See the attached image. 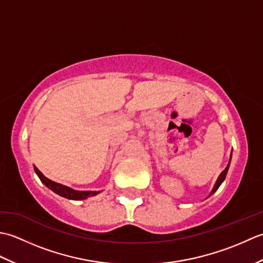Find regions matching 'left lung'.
<instances>
[{"instance_id":"8db88e82","label":"left lung","mask_w":263,"mask_h":263,"mask_svg":"<svg viewBox=\"0 0 263 263\" xmlns=\"http://www.w3.org/2000/svg\"><path fill=\"white\" fill-rule=\"evenodd\" d=\"M231 159H232V153H231V157H230V161H228V164H227V166H226V168L222 171L221 173H220V175L218 176V178H217V181H216V183H215V185H214V187H212V190H211V192H210V194H209V197L211 194H214L217 190H218V187H219L220 185H221V183L225 181V178H226V175H227V172H228V168H230V165H231Z\"/></svg>"}]
</instances>
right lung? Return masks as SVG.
<instances>
[{
  "instance_id": "1",
  "label": "right lung",
  "mask_w": 263,
  "mask_h": 263,
  "mask_svg": "<svg viewBox=\"0 0 263 263\" xmlns=\"http://www.w3.org/2000/svg\"><path fill=\"white\" fill-rule=\"evenodd\" d=\"M35 168V172L37 176L39 177V180L42 181V183L44 185L47 186L49 190H52L53 192H55L57 194L61 195V197L70 199V200H85L90 197H95L98 193H100L102 191H78V190H73L69 186H65L63 184H60L54 182L52 180H49L46 176H44L41 171H39L36 166H33Z\"/></svg>"
}]
</instances>
